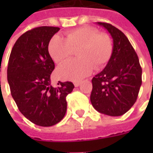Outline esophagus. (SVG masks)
I'll use <instances>...</instances> for the list:
<instances>
[{"label":"esophagus","mask_w":153,"mask_h":153,"mask_svg":"<svg viewBox=\"0 0 153 153\" xmlns=\"http://www.w3.org/2000/svg\"><path fill=\"white\" fill-rule=\"evenodd\" d=\"M80 82L79 81H74V86L75 87H79L80 85Z\"/></svg>","instance_id":"esophagus-1"}]
</instances>
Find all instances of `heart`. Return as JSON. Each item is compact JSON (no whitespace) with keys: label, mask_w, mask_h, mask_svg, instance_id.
<instances>
[{"label":"heart","mask_w":153,"mask_h":153,"mask_svg":"<svg viewBox=\"0 0 153 153\" xmlns=\"http://www.w3.org/2000/svg\"><path fill=\"white\" fill-rule=\"evenodd\" d=\"M78 59L67 61L57 69L58 76L67 80H80L88 76L93 68L98 70L109 61L112 54L110 36L97 28L83 26L65 33L64 38H51L47 51L55 63L65 62L76 51Z\"/></svg>","instance_id":"obj_1"}]
</instances>
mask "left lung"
I'll return each instance as SVG.
<instances>
[{"mask_svg":"<svg viewBox=\"0 0 153 153\" xmlns=\"http://www.w3.org/2000/svg\"><path fill=\"white\" fill-rule=\"evenodd\" d=\"M113 39L111 56L105 69L92 79L90 100L100 113L124 115L134 104L142 84V68L137 53L123 33L115 26L97 22Z\"/></svg>","mask_w":153,"mask_h":153,"instance_id":"left-lung-1","label":"left lung"}]
</instances>
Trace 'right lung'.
I'll use <instances>...</instances> for the list:
<instances>
[{"instance_id": "add662e5", "label": "right lung", "mask_w": 153, "mask_h": 153, "mask_svg": "<svg viewBox=\"0 0 153 153\" xmlns=\"http://www.w3.org/2000/svg\"><path fill=\"white\" fill-rule=\"evenodd\" d=\"M58 27L42 26L22 34L12 48L7 68L12 97L19 111L39 126L56 125L64 118L66 96L73 91V83L51 84L55 64L47 51V45Z\"/></svg>"}]
</instances>
